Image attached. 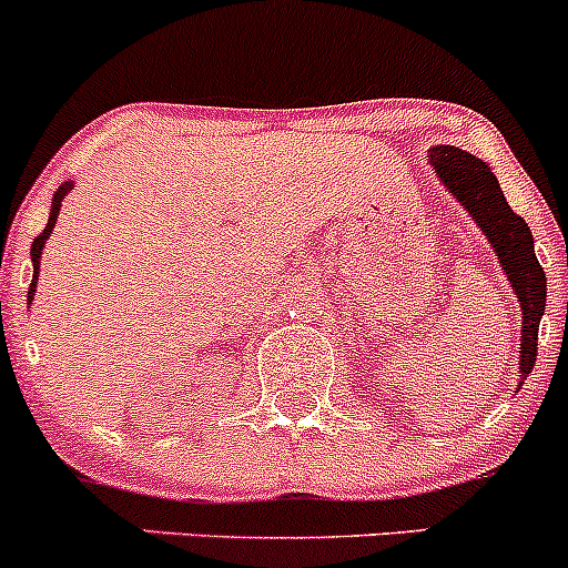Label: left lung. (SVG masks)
<instances>
[{"label": "left lung", "instance_id": "left-lung-1", "mask_svg": "<svg viewBox=\"0 0 568 568\" xmlns=\"http://www.w3.org/2000/svg\"><path fill=\"white\" fill-rule=\"evenodd\" d=\"M428 162L439 181L448 186V192L469 211L480 233L489 239L491 250L497 252V261L517 294L519 307H523V337H519V376H523L519 387H523L536 365L538 321L547 307V277H544L536 250H532L528 222L514 214L489 164L475 159L473 153L454 145H437L432 148Z\"/></svg>", "mask_w": 568, "mask_h": 568}]
</instances>
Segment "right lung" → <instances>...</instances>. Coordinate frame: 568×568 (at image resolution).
<instances>
[{
  "instance_id": "add662e5",
  "label": "right lung",
  "mask_w": 568,
  "mask_h": 568,
  "mask_svg": "<svg viewBox=\"0 0 568 568\" xmlns=\"http://www.w3.org/2000/svg\"><path fill=\"white\" fill-rule=\"evenodd\" d=\"M71 186H73V183L65 181L60 189H57V192H54V203H51V211H49V222H45L43 233H40L36 242H32V252H30V255H32V268H36V272H32L30 291H27V302H30V305H32V300H36V288H38L36 283H38V274H40V252H43V244L49 242L51 231H54L57 216H60V209H62V200L68 197V192H71Z\"/></svg>"
}]
</instances>
